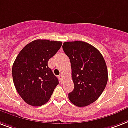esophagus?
<instances>
[{
    "label": "esophagus",
    "instance_id": "obj_1",
    "mask_svg": "<svg viewBox=\"0 0 128 128\" xmlns=\"http://www.w3.org/2000/svg\"><path fill=\"white\" fill-rule=\"evenodd\" d=\"M59 78H60L61 82L63 81V79H64V76H63V74H60V76H59Z\"/></svg>",
    "mask_w": 128,
    "mask_h": 128
}]
</instances>
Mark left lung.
Segmentation results:
<instances>
[{
  "label": "left lung",
  "instance_id": "1",
  "mask_svg": "<svg viewBox=\"0 0 128 128\" xmlns=\"http://www.w3.org/2000/svg\"><path fill=\"white\" fill-rule=\"evenodd\" d=\"M62 48L70 61L74 85L68 98L78 107L90 105L102 94L108 80L103 56L94 46L82 41L64 42Z\"/></svg>",
  "mask_w": 128,
  "mask_h": 128
}]
</instances>
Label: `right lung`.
<instances>
[{"label":"right lung","instance_id":"add662e5","mask_svg":"<svg viewBox=\"0 0 128 128\" xmlns=\"http://www.w3.org/2000/svg\"><path fill=\"white\" fill-rule=\"evenodd\" d=\"M61 42L37 40L18 53L12 68V79L18 94L32 106L44 105L59 83L48 62L62 46Z\"/></svg>","mask_w":128,"mask_h":128}]
</instances>
